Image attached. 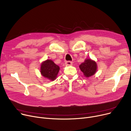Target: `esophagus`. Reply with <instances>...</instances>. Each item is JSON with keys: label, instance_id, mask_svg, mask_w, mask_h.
Returning <instances> with one entry per match:
<instances>
[{"label": "esophagus", "instance_id": "esophagus-1", "mask_svg": "<svg viewBox=\"0 0 131 131\" xmlns=\"http://www.w3.org/2000/svg\"><path fill=\"white\" fill-rule=\"evenodd\" d=\"M65 64L66 66H71L72 64V62L71 61H67L65 62Z\"/></svg>", "mask_w": 131, "mask_h": 131}]
</instances>
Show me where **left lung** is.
I'll return each mask as SVG.
<instances>
[{
  "label": "left lung",
  "mask_w": 131,
  "mask_h": 131,
  "mask_svg": "<svg viewBox=\"0 0 131 131\" xmlns=\"http://www.w3.org/2000/svg\"><path fill=\"white\" fill-rule=\"evenodd\" d=\"M80 69L84 75L89 77L94 74L97 69V66L96 62L92 61L91 59H87L84 62L80 64L79 66Z\"/></svg>",
  "instance_id": "obj_1"
}]
</instances>
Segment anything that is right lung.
<instances>
[{
	"instance_id": "right-lung-1",
	"label": "right lung",
	"mask_w": 131,
	"mask_h": 131,
	"mask_svg": "<svg viewBox=\"0 0 131 131\" xmlns=\"http://www.w3.org/2000/svg\"><path fill=\"white\" fill-rule=\"evenodd\" d=\"M59 67L52 60H47L41 64L40 72L42 75L51 80L55 79L59 71Z\"/></svg>"
}]
</instances>
